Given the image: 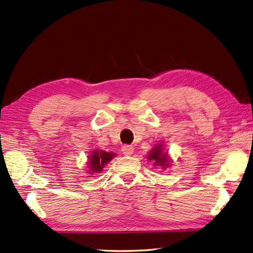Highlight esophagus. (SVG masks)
I'll list each match as a JSON object with an SVG mask.
<instances>
[{
    "instance_id": "34e87169",
    "label": "esophagus",
    "mask_w": 253,
    "mask_h": 253,
    "mask_svg": "<svg viewBox=\"0 0 253 253\" xmlns=\"http://www.w3.org/2000/svg\"><path fill=\"white\" fill-rule=\"evenodd\" d=\"M122 151L124 155H131L133 153V147L131 145H128V144H125V145L122 146Z\"/></svg>"
}]
</instances>
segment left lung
<instances>
[{"label":"left lung","instance_id":"obj_1","mask_svg":"<svg viewBox=\"0 0 253 253\" xmlns=\"http://www.w3.org/2000/svg\"><path fill=\"white\" fill-rule=\"evenodd\" d=\"M148 159L150 160H154L156 165H161V167H167L169 163V159L167 154H163L162 146L160 144H158V146H156L153 150L149 153Z\"/></svg>","mask_w":253,"mask_h":253}]
</instances>
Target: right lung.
I'll use <instances>...</instances> for the list:
<instances>
[{
  "label": "right lung",
  "mask_w": 253,
  "mask_h": 253,
  "mask_svg": "<svg viewBox=\"0 0 253 253\" xmlns=\"http://www.w3.org/2000/svg\"><path fill=\"white\" fill-rule=\"evenodd\" d=\"M115 156L113 153H106V151H98L93 150L92 155L90 156V162L89 167L91 171L93 172H100L103 170L105 165L111 161V159Z\"/></svg>",
  "instance_id": "1"
}]
</instances>
